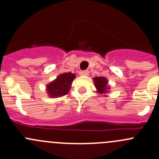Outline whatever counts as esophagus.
<instances>
[{
  "label": "esophagus",
  "mask_w": 159,
  "mask_h": 159,
  "mask_svg": "<svg viewBox=\"0 0 159 159\" xmlns=\"http://www.w3.org/2000/svg\"><path fill=\"white\" fill-rule=\"evenodd\" d=\"M89 71L88 70H81V71L79 72L80 75H83V76H87L89 75Z\"/></svg>",
  "instance_id": "1"
}]
</instances>
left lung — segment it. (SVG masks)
I'll list each match as a JSON object with an SVG mask.
<instances>
[{
	"label": "left lung",
	"mask_w": 159,
	"mask_h": 159,
	"mask_svg": "<svg viewBox=\"0 0 159 159\" xmlns=\"http://www.w3.org/2000/svg\"><path fill=\"white\" fill-rule=\"evenodd\" d=\"M94 86L97 89L98 92L100 93V94L106 93V91L109 90V88L107 86L108 80L106 79V78H104V77H95L94 78Z\"/></svg>",
	"instance_id": "8db88e82"
}]
</instances>
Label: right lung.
Instances as JSON below:
<instances>
[{
	"label": "right lung",
	"instance_id": "obj_1",
	"mask_svg": "<svg viewBox=\"0 0 159 159\" xmlns=\"http://www.w3.org/2000/svg\"><path fill=\"white\" fill-rule=\"evenodd\" d=\"M75 78V75L71 72L59 75L54 81L47 85V91L50 97H61L68 94Z\"/></svg>",
	"mask_w": 159,
	"mask_h": 159
}]
</instances>
